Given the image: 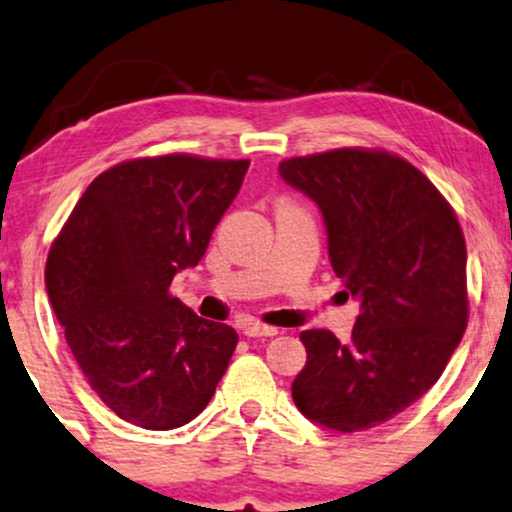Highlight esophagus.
Listing matches in <instances>:
<instances>
[{"instance_id": "esophagus-1", "label": "esophagus", "mask_w": 512, "mask_h": 512, "mask_svg": "<svg viewBox=\"0 0 512 512\" xmlns=\"http://www.w3.org/2000/svg\"><path fill=\"white\" fill-rule=\"evenodd\" d=\"M242 330L246 337H275L277 334V327L258 323V320H246V323L242 325Z\"/></svg>"}]
</instances>
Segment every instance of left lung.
<instances>
[{"mask_svg":"<svg viewBox=\"0 0 512 512\" xmlns=\"http://www.w3.org/2000/svg\"><path fill=\"white\" fill-rule=\"evenodd\" d=\"M280 175L320 206L334 275L361 301L351 342L330 330L299 334L308 361L292 384L294 403L330 430H370L418 401L463 339V230L427 175L391 151L292 156Z\"/></svg>","mask_w":512,"mask_h":512,"instance_id":"left-lung-1","label":"left lung"}]
</instances>
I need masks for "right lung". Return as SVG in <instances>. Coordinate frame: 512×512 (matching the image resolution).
<instances>
[{
  "label": "right lung",
  "mask_w": 512,
  "mask_h": 512,
  "mask_svg": "<svg viewBox=\"0 0 512 512\" xmlns=\"http://www.w3.org/2000/svg\"><path fill=\"white\" fill-rule=\"evenodd\" d=\"M246 159L137 156L90 182L47 256V294L97 396L144 430L187 425L225 375L237 332L170 294L242 187Z\"/></svg>",
  "instance_id": "right-lung-1"
}]
</instances>
